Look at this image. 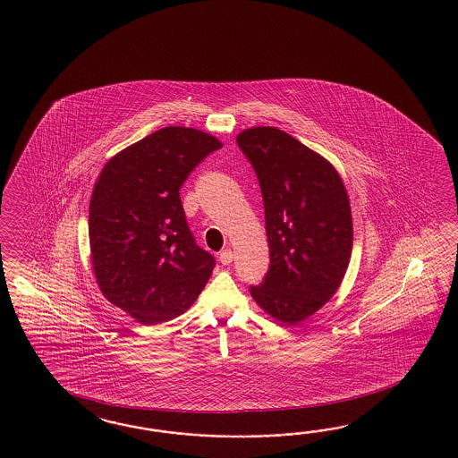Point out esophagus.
I'll list each match as a JSON object with an SVG mask.
<instances>
[{
  "label": "esophagus",
  "mask_w": 458,
  "mask_h": 458,
  "mask_svg": "<svg viewBox=\"0 0 458 458\" xmlns=\"http://www.w3.org/2000/svg\"><path fill=\"white\" fill-rule=\"evenodd\" d=\"M218 260H220L223 265L232 264V262H233V251L230 249L223 250V251H220V255H218Z\"/></svg>",
  "instance_id": "obj_1"
}]
</instances>
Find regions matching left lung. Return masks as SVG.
<instances>
[{
	"mask_svg": "<svg viewBox=\"0 0 458 458\" xmlns=\"http://www.w3.org/2000/svg\"><path fill=\"white\" fill-rule=\"evenodd\" d=\"M260 182L270 268L250 293L272 319L295 326L339 289L352 251L346 186L319 153L277 127L236 136Z\"/></svg>",
	"mask_w": 458,
	"mask_h": 458,
	"instance_id": "left-lung-1",
	"label": "left lung"
}]
</instances>
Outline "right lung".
<instances>
[{
  "mask_svg": "<svg viewBox=\"0 0 458 458\" xmlns=\"http://www.w3.org/2000/svg\"><path fill=\"white\" fill-rule=\"evenodd\" d=\"M222 146L208 132L169 125L112 156L98 174L89 205L92 270L102 295L139 324L186 312L213 274L180 188Z\"/></svg>",
  "mask_w": 458,
  "mask_h": 458,
  "instance_id": "right-lung-1",
  "label": "right lung"
}]
</instances>
